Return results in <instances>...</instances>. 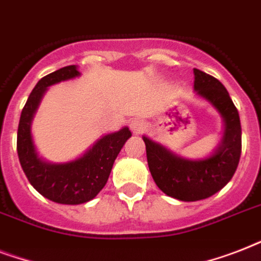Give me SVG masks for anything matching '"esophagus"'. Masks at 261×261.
<instances>
[{"instance_id":"1","label":"esophagus","mask_w":261,"mask_h":261,"mask_svg":"<svg viewBox=\"0 0 261 261\" xmlns=\"http://www.w3.org/2000/svg\"><path fill=\"white\" fill-rule=\"evenodd\" d=\"M130 128L133 133L139 134V133H142V131L146 128V124H145V122L141 120V119H134V120H131L130 122Z\"/></svg>"}]
</instances>
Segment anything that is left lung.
I'll list each match as a JSON object with an SVG mask.
<instances>
[{
	"instance_id": "8db88e82",
	"label": "left lung",
	"mask_w": 261,
	"mask_h": 261,
	"mask_svg": "<svg viewBox=\"0 0 261 261\" xmlns=\"http://www.w3.org/2000/svg\"><path fill=\"white\" fill-rule=\"evenodd\" d=\"M194 89L211 102L225 122L222 141L210 157L187 160L173 154L163 145L143 137L147 165L155 184L164 194L182 202L210 198L233 177L241 155V123L229 92L218 80L194 69Z\"/></svg>"
}]
</instances>
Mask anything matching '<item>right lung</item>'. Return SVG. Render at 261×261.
Instances as JSON below:
<instances>
[{"label": "right lung", "mask_w": 261, "mask_h": 261, "mask_svg": "<svg viewBox=\"0 0 261 261\" xmlns=\"http://www.w3.org/2000/svg\"><path fill=\"white\" fill-rule=\"evenodd\" d=\"M77 75L80 71L75 65H70L43 77L31 92L18 122L17 154L22 171L39 194L61 204H81L92 200L104 188L115 159L131 137L128 127H123L104 135L83 157L69 163L51 164L39 157L31 135V122L40 98L50 85Z\"/></svg>", "instance_id": "obj_1"}]
</instances>
